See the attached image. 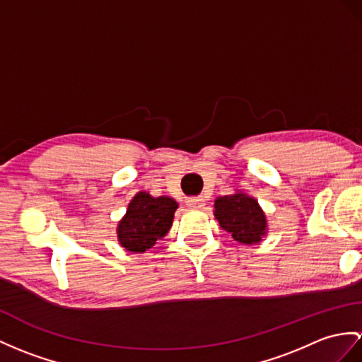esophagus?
<instances>
[{"label": "esophagus", "mask_w": 362, "mask_h": 362, "mask_svg": "<svg viewBox=\"0 0 362 362\" xmlns=\"http://www.w3.org/2000/svg\"><path fill=\"white\" fill-rule=\"evenodd\" d=\"M187 206L190 209H201L202 206H204V201H202V198H190L187 201Z\"/></svg>", "instance_id": "1"}]
</instances>
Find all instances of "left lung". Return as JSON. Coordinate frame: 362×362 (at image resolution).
Instances as JSON below:
<instances>
[{"label":"left lung","mask_w":362,"mask_h":362,"mask_svg":"<svg viewBox=\"0 0 362 362\" xmlns=\"http://www.w3.org/2000/svg\"><path fill=\"white\" fill-rule=\"evenodd\" d=\"M215 218L238 243L257 244L267 232V219L253 197L236 192L215 199Z\"/></svg>","instance_id":"left-lung-1"}]
</instances>
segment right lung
Returning <instances> with one entry per match:
<instances>
[{"label": "right lung", "instance_id": "right-lung-1", "mask_svg": "<svg viewBox=\"0 0 362 362\" xmlns=\"http://www.w3.org/2000/svg\"><path fill=\"white\" fill-rule=\"evenodd\" d=\"M178 202L169 197L153 198L139 192L130 201L117 227L118 241L129 252L143 253L170 230Z\"/></svg>", "mask_w": 362, "mask_h": 362}]
</instances>
